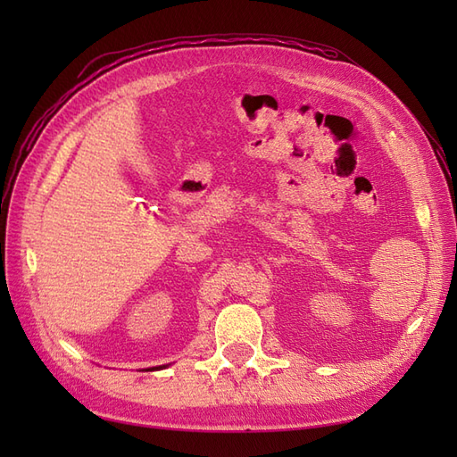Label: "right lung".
Returning <instances> with one entry per match:
<instances>
[{
    "label": "right lung",
    "mask_w": 457,
    "mask_h": 457,
    "mask_svg": "<svg viewBox=\"0 0 457 457\" xmlns=\"http://www.w3.org/2000/svg\"><path fill=\"white\" fill-rule=\"evenodd\" d=\"M162 368H165V366H156V368H152V370H162Z\"/></svg>",
    "instance_id": "right-lung-1"
}]
</instances>
